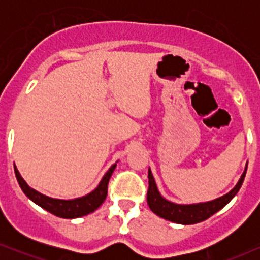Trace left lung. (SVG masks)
Returning <instances> with one entry per match:
<instances>
[{
  "instance_id": "1",
  "label": "left lung",
  "mask_w": 260,
  "mask_h": 260,
  "mask_svg": "<svg viewBox=\"0 0 260 260\" xmlns=\"http://www.w3.org/2000/svg\"><path fill=\"white\" fill-rule=\"evenodd\" d=\"M247 165L245 167V172L241 175L240 180L238 181L236 187L233 188L230 193L223 195L221 198L215 199L213 201L202 202V204H194V205H177L174 202L166 200L165 198L159 194L156 186V182L152 176L151 170H148V179H149V188L147 193V201L149 207L156 215L161 218L169 220L172 222L181 223V225H193L204 221L208 219L214 213L220 211L222 207L229 204L232 199L236 197V194L239 191L241 184L244 182L245 175H246Z\"/></svg>"
}]
</instances>
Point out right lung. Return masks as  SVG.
Returning <instances> with one entry per match:
<instances>
[{
    "label": "right lung",
    "instance_id": "add662e5",
    "mask_svg": "<svg viewBox=\"0 0 260 260\" xmlns=\"http://www.w3.org/2000/svg\"><path fill=\"white\" fill-rule=\"evenodd\" d=\"M116 166V163L111 166V168L106 172L104 176H103L101 183L98 184V187L95 188L93 191H91L90 194L85 195L83 198L73 199V200H59V199L48 198L44 194L39 193V191L28 186L26 181H24L22 179V176L20 175L19 170H17L15 166H14V170H15L17 182H19L21 189H22L23 193L26 194L31 201L46 209L47 212L59 216V218L74 219L94 212L95 209L104 202L106 195H108L109 180L110 177H111Z\"/></svg>",
    "mask_w": 260,
    "mask_h": 260
}]
</instances>
